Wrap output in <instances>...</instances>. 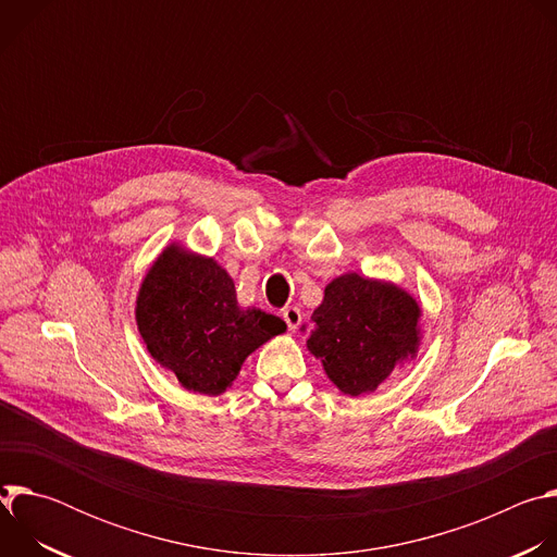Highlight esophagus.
<instances>
[{
  "instance_id": "34e87169",
  "label": "esophagus",
  "mask_w": 557,
  "mask_h": 557,
  "mask_svg": "<svg viewBox=\"0 0 557 557\" xmlns=\"http://www.w3.org/2000/svg\"><path fill=\"white\" fill-rule=\"evenodd\" d=\"M282 317H284L288 331L295 333L299 329V324H301V310H299V306H286L282 310Z\"/></svg>"
}]
</instances>
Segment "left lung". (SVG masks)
<instances>
[{
  "label": "left lung",
  "mask_w": 557,
  "mask_h": 557,
  "mask_svg": "<svg viewBox=\"0 0 557 557\" xmlns=\"http://www.w3.org/2000/svg\"><path fill=\"white\" fill-rule=\"evenodd\" d=\"M419 304L394 284L342 275L314 308L308 348L331 381L350 396L376 389L419 344Z\"/></svg>",
  "instance_id": "obj_1"
}]
</instances>
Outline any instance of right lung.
Listing matches in <instances>:
<instances>
[{"label":"right lung","instance_id":"1","mask_svg":"<svg viewBox=\"0 0 557 557\" xmlns=\"http://www.w3.org/2000/svg\"><path fill=\"white\" fill-rule=\"evenodd\" d=\"M136 324L151 357L200 394L224 392L258 346L286 331L280 317L237 306L235 284L215 260L181 247L149 269Z\"/></svg>","mask_w":557,"mask_h":557}]
</instances>
